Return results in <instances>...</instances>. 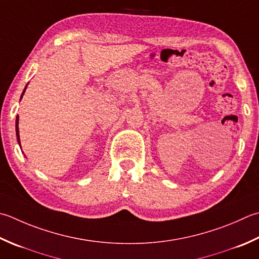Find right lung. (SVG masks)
Here are the masks:
<instances>
[{
  "label": "right lung",
  "instance_id": "1",
  "mask_svg": "<svg viewBox=\"0 0 259 259\" xmlns=\"http://www.w3.org/2000/svg\"><path fill=\"white\" fill-rule=\"evenodd\" d=\"M25 89H27V86H25L24 90H23L22 95H21V99H22V96H23V94H24V92H25ZM15 133H17V139H18V143H19V145H20V135H19V116H17V120H15ZM20 146H21V145H20Z\"/></svg>",
  "mask_w": 259,
  "mask_h": 259
}]
</instances>
